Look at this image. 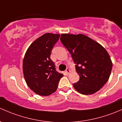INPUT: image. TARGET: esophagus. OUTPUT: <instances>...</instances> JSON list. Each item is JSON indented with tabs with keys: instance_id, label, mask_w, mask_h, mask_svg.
<instances>
[{
	"instance_id": "1",
	"label": "esophagus",
	"mask_w": 122,
	"mask_h": 122,
	"mask_svg": "<svg viewBox=\"0 0 122 122\" xmlns=\"http://www.w3.org/2000/svg\"><path fill=\"white\" fill-rule=\"evenodd\" d=\"M66 74H67V75H68V74H69L70 73V70L69 69V68H67L66 69Z\"/></svg>"
}]
</instances>
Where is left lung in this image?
<instances>
[{
  "instance_id": "8db88e82",
  "label": "left lung",
  "mask_w": 122,
  "mask_h": 122,
  "mask_svg": "<svg viewBox=\"0 0 122 122\" xmlns=\"http://www.w3.org/2000/svg\"><path fill=\"white\" fill-rule=\"evenodd\" d=\"M63 45L71 54L80 79L73 87L83 95H92L100 90L109 80L112 61L100 44L83 34L63 33Z\"/></svg>"
}]
</instances>
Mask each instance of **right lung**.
Listing matches in <instances>:
<instances>
[{
  "label": "right lung",
  "instance_id": "1",
  "mask_svg": "<svg viewBox=\"0 0 122 122\" xmlns=\"http://www.w3.org/2000/svg\"><path fill=\"white\" fill-rule=\"evenodd\" d=\"M59 37V34H44L30 45L24 56L23 72L26 84L41 96H49L55 92L63 76L56 71L50 58Z\"/></svg>",
  "mask_w": 122,
  "mask_h": 122
}]
</instances>
